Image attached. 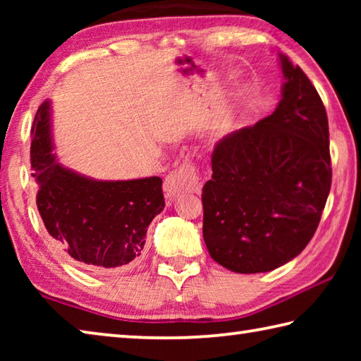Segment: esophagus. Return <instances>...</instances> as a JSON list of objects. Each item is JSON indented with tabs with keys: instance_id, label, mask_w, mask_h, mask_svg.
Listing matches in <instances>:
<instances>
[{
	"instance_id": "esophagus-1",
	"label": "esophagus",
	"mask_w": 361,
	"mask_h": 361,
	"mask_svg": "<svg viewBox=\"0 0 361 361\" xmlns=\"http://www.w3.org/2000/svg\"><path fill=\"white\" fill-rule=\"evenodd\" d=\"M200 189H202V180L192 162H183L164 181V192L170 200L176 199L183 192H200Z\"/></svg>"
}]
</instances>
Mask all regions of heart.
<instances>
[{"label":"heart","instance_id":"b5f03b06","mask_svg":"<svg viewBox=\"0 0 361 361\" xmlns=\"http://www.w3.org/2000/svg\"><path fill=\"white\" fill-rule=\"evenodd\" d=\"M237 113H239V105L235 106L234 113H224L215 124L213 133H215L216 137H224L234 130L237 127V116H235Z\"/></svg>","mask_w":361,"mask_h":361}]
</instances>
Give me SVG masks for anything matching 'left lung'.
Segmentation results:
<instances>
[{
    "mask_svg": "<svg viewBox=\"0 0 361 361\" xmlns=\"http://www.w3.org/2000/svg\"><path fill=\"white\" fill-rule=\"evenodd\" d=\"M282 100L271 116L215 145L204 185V240L237 274L269 272L302 252L331 188L326 109L305 73L280 54Z\"/></svg>",
    "mask_w": 361,
    "mask_h": 361,
    "instance_id": "8db88e82",
    "label": "left lung"
}]
</instances>
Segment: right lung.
<instances>
[{"label":"right lung","mask_w":361,"mask_h":361,"mask_svg":"<svg viewBox=\"0 0 361 361\" xmlns=\"http://www.w3.org/2000/svg\"><path fill=\"white\" fill-rule=\"evenodd\" d=\"M51 103L36 111L30 161L46 229L78 266L119 271L140 259L146 232L166 207L159 176L102 181L73 172L52 154Z\"/></svg>","instance_id":"add662e5"}]
</instances>
